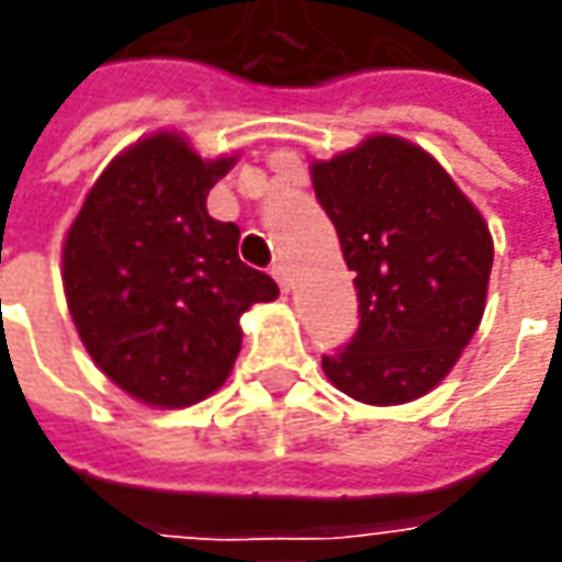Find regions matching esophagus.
<instances>
[{"instance_id":"obj_1","label":"esophagus","mask_w":562,"mask_h":562,"mask_svg":"<svg viewBox=\"0 0 562 562\" xmlns=\"http://www.w3.org/2000/svg\"><path fill=\"white\" fill-rule=\"evenodd\" d=\"M273 280L280 282L282 292H289V267H285V265L273 267Z\"/></svg>"}]
</instances>
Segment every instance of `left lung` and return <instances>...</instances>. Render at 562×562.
I'll return each mask as SVG.
<instances>
[{
	"label": "left lung",
	"instance_id": "obj_1",
	"mask_svg": "<svg viewBox=\"0 0 562 562\" xmlns=\"http://www.w3.org/2000/svg\"><path fill=\"white\" fill-rule=\"evenodd\" d=\"M316 200L357 273L360 329L323 372L369 406L434 391L486 311L492 233L440 162L396 135L313 159Z\"/></svg>",
	"mask_w": 562,
	"mask_h": 562
}]
</instances>
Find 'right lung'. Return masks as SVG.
Listing matches in <instances>:
<instances>
[{"label": "right lung", "instance_id": "1", "mask_svg": "<svg viewBox=\"0 0 562 562\" xmlns=\"http://www.w3.org/2000/svg\"><path fill=\"white\" fill-rule=\"evenodd\" d=\"M233 162L202 159L178 132H153L110 159L64 236L72 326L137 403L184 409L215 393L243 347L239 316L280 295L239 261V227L205 209Z\"/></svg>", "mask_w": 562, "mask_h": 562}]
</instances>
